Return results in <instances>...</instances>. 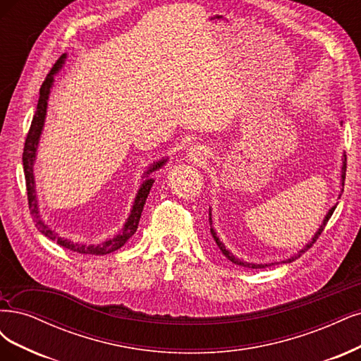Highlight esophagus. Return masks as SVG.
Segmentation results:
<instances>
[{"label": "esophagus", "instance_id": "esophagus-1", "mask_svg": "<svg viewBox=\"0 0 361 361\" xmlns=\"http://www.w3.org/2000/svg\"><path fill=\"white\" fill-rule=\"evenodd\" d=\"M188 158L192 161H202V159H204L206 158V152L203 151V147H200V146H192V147H190V151H188Z\"/></svg>", "mask_w": 361, "mask_h": 361}]
</instances>
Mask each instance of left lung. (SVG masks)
<instances>
[{"instance_id":"obj_1","label":"left lung","mask_w":361,"mask_h":361,"mask_svg":"<svg viewBox=\"0 0 361 361\" xmlns=\"http://www.w3.org/2000/svg\"><path fill=\"white\" fill-rule=\"evenodd\" d=\"M343 164H342V175H341V185L343 186L345 185V171H346V157L343 155ZM342 192H343V190H341ZM334 209H336V206H333L330 210H329V214L326 215V218H324V221H322V224L319 226V228H318V231L315 233V235L312 238V240H310L309 243H306V246H303L302 250L297 252V254H294L293 257H290L288 259H283V261H281V263H291V261H294V259H297L299 258L302 254H305L310 246H312L315 242H317V239L319 238V234L322 233V230H324V227L327 226V222H329V219H330V216L333 215V212H334ZM209 224H210V233H212V238H214V240L216 242V245H218V247L221 250V252L226 255L231 263H234V264H238V266H242V267H247V269H264V267H269V266H271L273 263H270V264H254V263H247V261H243V259H240V258H238V257H234L227 247H226V245H224L221 240H219V238L216 235V231L214 230V227H212V214H210V209H209Z\"/></svg>"}]
</instances>
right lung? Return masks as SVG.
<instances>
[{"label":"right lung","mask_w":361,"mask_h":361,"mask_svg":"<svg viewBox=\"0 0 361 361\" xmlns=\"http://www.w3.org/2000/svg\"><path fill=\"white\" fill-rule=\"evenodd\" d=\"M67 55H62L56 62L55 66L52 67V70L49 71V74L46 76L42 88H40V98L39 103H37V110L35 115L32 118L31 127L27 135V140H25V146H23V155H22V161H23V173H25V182H27V194H28V204H30V210L32 219L35 222V227L40 230L42 234H44L46 238H49L51 240H55L59 246L66 247V250L79 252V254H90V255H106L114 252L119 247H122L126 245V242L131 238V235L135 233L139 227V221L143 212V206L146 203V198L149 195V191H151L152 185H154V179L149 178L152 171L158 170L163 167L167 163V158H163L159 161H155L152 166H149V169L145 171V178L146 180L140 185V190L137 191V195L134 198L133 203V209L131 214L127 219V222L123 224V228L114 235V238L107 239L103 243L98 245H85V243H76L73 240L59 238L58 233L54 231L47 224L43 221L40 210H39V202H37V194H35V180H34V161H35V154H37V147H39V140L40 135L43 131V126H44V118H46V110H47V100H49V94H51V88L55 80V74L59 71V68L64 64Z\"/></svg>","instance_id":"obj_1"}]
</instances>
